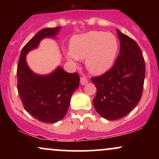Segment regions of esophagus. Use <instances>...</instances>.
<instances>
[{"instance_id": "obj_1", "label": "esophagus", "mask_w": 159, "mask_h": 159, "mask_svg": "<svg viewBox=\"0 0 159 159\" xmlns=\"http://www.w3.org/2000/svg\"><path fill=\"white\" fill-rule=\"evenodd\" d=\"M80 83L82 85H85L86 84L88 83V80L84 76H83V77H81V78H80Z\"/></svg>"}]
</instances>
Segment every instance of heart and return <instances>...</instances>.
Segmentation results:
<instances>
[{"instance_id": "b5f03b06", "label": "heart", "mask_w": 159, "mask_h": 159, "mask_svg": "<svg viewBox=\"0 0 159 159\" xmlns=\"http://www.w3.org/2000/svg\"><path fill=\"white\" fill-rule=\"evenodd\" d=\"M66 57L72 61L84 59L87 69L94 75L108 71L118 52L117 39L111 33L90 31L74 36Z\"/></svg>"}]
</instances>
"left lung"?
<instances>
[{
    "mask_svg": "<svg viewBox=\"0 0 159 159\" xmlns=\"http://www.w3.org/2000/svg\"><path fill=\"white\" fill-rule=\"evenodd\" d=\"M120 54L112 68L91 78L97 90L93 104L105 119L123 118L138 105L143 93L145 61L138 43L116 30Z\"/></svg>",
    "mask_w": 159,
    "mask_h": 159,
    "instance_id": "1",
    "label": "left lung"
}]
</instances>
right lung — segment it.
I'll return each instance as SVG.
<instances>
[{
  "mask_svg": "<svg viewBox=\"0 0 159 159\" xmlns=\"http://www.w3.org/2000/svg\"><path fill=\"white\" fill-rule=\"evenodd\" d=\"M61 27L39 30L24 46L17 66V89L23 106L34 118L45 123H57L64 117L80 77L77 72L68 73L61 67L48 75L35 74L27 66L25 56L37 48L43 38L54 37Z\"/></svg>",
  "mask_w": 159,
  "mask_h": 159,
  "instance_id": "add662e5",
  "label": "right lung"
}]
</instances>
